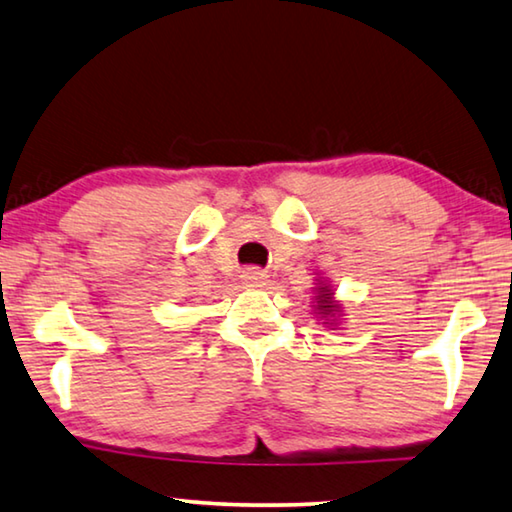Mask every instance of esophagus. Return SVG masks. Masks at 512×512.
I'll use <instances>...</instances> for the list:
<instances>
[{
    "label": "esophagus",
    "mask_w": 512,
    "mask_h": 512,
    "mask_svg": "<svg viewBox=\"0 0 512 512\" xmlns=\"http://www.w3.org/2000/svg\"><path fill=\"white\" fill-rule=\"evenodd\" d=\"M241 280L246 287H264L269 282V276L259 269H246L241 273Z\"/></svg>",
    "instance_id": "34e87169"
}]
</instances>
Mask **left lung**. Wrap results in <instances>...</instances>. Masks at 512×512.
<instances>
[{"label": "left lung", "instance_id": "obj_1", "mask_svg": "<svg viewBox=\"0 0 512 512\" xmlns=\"http://www.w3.org/2000/svg\"><path fill=\"white\" fill-rule=\"evenodd\" d=\"M310 315L322 324L324 329L338 331L342 322H345L347 305L335 296L331 278L324 273H315V287H312V301H310Z\"/></svg>", "mask_w": 512, "mask_h": 512}]
</instances>
